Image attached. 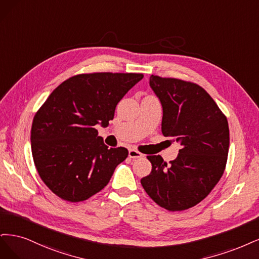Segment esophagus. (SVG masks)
I'll use <instances>...</instances> for the list:
<instances>
[{"label":"esophagus","mask_w":259,"mask_h":259,"mask_svg":"<svg viewBox=\"0 0 259 259\" xmlns=\"http://www.w3.org/2000/svg\"><path fill=\"white\" fill-rule=\"evenodd\" d=\"M128 155H129L130 158H132V159H137V158H141V157L144 156L143 154H141L140 152L136 151V149H130Z\"/></svg>","instance_id":"34e87169"}]
</instances>
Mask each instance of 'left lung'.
Returning <instances> with one entry per match:
<instances>
[{
  "label": "left lung",
  "mask_w": 259,
  "mask_h": 259,
  "mask_svg": "<svg viewBox=\"0 0 259 259\" xmlns=\"http://www.w3.org/2000/svg\"><path fill=\"white\" fill-rule=\"evenodd\" d=\"M149 86L162 106V135L172 137L181 149L170 164L160 155L147 156L152 172L141 184L161 207L187 210L202 201L222 178L229 149L228 121L197 84L151 75Z\"/></svg>",
  "instance_id": "8db88e82"
}]
</instances>
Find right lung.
<instances>
[{"instance_id": "right-lung-1", "label": "right lung", "mask_w": 259, "mask_h": 259, "mask_svg": "<svg viewBox=\"0 0 259 259\" xmlns=\"http://www.w3.org/2000/svg\"><path fill=\"white\" fill-rule=\"evenodd\" d=\"M142 78L136 73L76 75L58 86L37 111L31 129L33 160L58 197L87 200L107 185L128 157L127 148H108L95 126H107L116 105Z\"/></svg>"}]
</instances>
